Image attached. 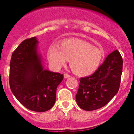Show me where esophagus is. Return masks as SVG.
<instances>
[{
  "label": "esophagus",
  "instance_id": "obj_1",
  "mask_svg": "<svg viewBox=\"0 0 134 134\" xmlns=\"http://www.w3.org/2000/svg\"><path fill=\"white\" fill-rule=\"evenodd\" d=\"M64 78H65V79H67V78H69V77H70V76L69 74H64Z\"/></svg>",
  "mask_w": 134,
  "mask_h": 134
}]
</instances>
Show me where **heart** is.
Segmentation results:
<instances>
[{
  "instance_id": "1",
  "label": "heart",
  "mask_w": 134,
  "mask_h": 134,
  "mask_svg": "<svg viewBox=\"0 0 134 134\" xmlns=\"http://www.w3.org/2000/svg\"><path fill=\"white\" fill-rule=\"evenodd\" d=\"M47 56L55 68H60L70 60V67L74 73L79 76H87L99 69L104 53L87 41L69 38L62 40L59 45L51 44L48 49Z\"/></svg>"
}]
</instances>
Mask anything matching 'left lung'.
<instances>
[{"label":"left lung","mask_w":134,"mask_h":134,"mask_svg":"<svg viewBox=\"0 0 134 134\" xmlns=\"http://www.w3.org/2000/svg\"><path fill=\"white\" fill-rule=\"evenodd\" d=\"M123 60L118 50L108 55L91 76L80 79L76 99L82 110L93 111L104 107L119 90Z\"/></svg>","instance_id":"obj_1"}]
</instances>
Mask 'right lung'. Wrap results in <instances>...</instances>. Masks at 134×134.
Wrapping results in <instances>:
<instances>
[{
  "label": "right lung",
  "instance_id": "right-lung-1",
  "mask_svg": "<svg viewBox=\"0 0 134 134\" xmlns=\"http://www.w3.org/2000/svg\"><path fill=\"white\" fill-rule=\"evenodd\" d=\"M36 37L25 40L12 54L9 84L16 99L34 111L51 109L56 100L57 87L64 76L44 70L38 53Z\"/></svg>",
  "mask_w": 134,
  "mask_h": 134
}]
</instances>
